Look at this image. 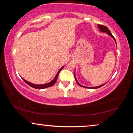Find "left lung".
<instances>
[{"mask_svg":"<svg viewBox=\"0 0 133 133\" xmlns=\"http://www.w3.org/2000/svg\"><path fill=\"white\" fill-rule=\"evenodd\" d=\"M98 28L100 29V31H103V32H106V33H107V34H108V35H109L110 36H111V37H112V38H113V39H114V40H115V41H116L115 38H114L113 36L112 35V34L111 33V32H110V30H109V29H108V28H107L106 26H103V25H101V24H98ZM75 79H76V83H77V84L80 85V86H81V87H85V88H88V89H97V88H99V87H100L103 86V85H104V84H103V85H99V86H97V87H89L83 86V85H82L81 84H80L79 83H78V82H77V80H76L75 74Z\"/></svg>","mask_w":133,"mask_h":133,"instance_id":"obj_1","label":"left lung"}]
</instances>
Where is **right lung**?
<instances>
[{
  "mask_svg": "<svg viewBox=\"0 0 133 133\" xmlns=\"http://www.w3.org/2000/svg\"><path fill=\"white\" fill-rule=\"evenodd\" d=\"M64 66H63L61 69H60L59 70V71H58V73L57 75H56V77H55V78L51 81V82H50V83H47V84H40V85H38V84H33V83H31L30 82H28V81H26V80H24L23 78V80L24 82H25L26 84H28L29 85H30V86L33 87V88L35 89H45V88H47V87H51L52 86V85H53L54 84H55V83L56 82V81H57V77H58V74H59L60 71L62 70V69L63 68Z\"/></svg>",
  "mask_w": 133,
  "mask_h": 133,
  "instance_id": "add662e5",
  "label": "right lung"
}]
</instances>
